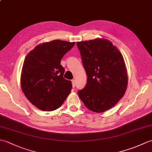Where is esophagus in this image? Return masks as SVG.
<instances>
[{
  "instance_id": "1",
  "label": "esophagus",
  "mask_w": 152,
  "mask_h": 152,
  "mask_svg": "<svg viewBox=\"0 0 152 152\" xmlns=\"http://www.w3.org/2000/svg\"><path fill=\"white\" fill-rule=\"evenodd\" d=\"M72 83L73 88H74V87H75V86H76V82H75V80H72Z\"/></svg>"
}]
</instances>
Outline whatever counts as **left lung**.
Returning <instances> with one entry per match:
<instances>
[{"label":"left lung","instance_id":"obj_1","mask_svg":"<svg viewBox=\"0 0 152 152\" xmlns=\"http://www.w3.org/2000/svg\"><path fill=\"white\" fill-rule=\"evenodd\" d=\"M76 44L88 76L86 86L78 94L90 110L104 112L119 101L127 89L124 57L111 42L104 39L78 42Z\"/></svg>","mask_w":152,"mask_h":152}]
</instances>
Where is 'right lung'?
Returning a JSON list of instances; mask_svg holds the SVG:
<instances>
[{
  "label": "right lung",
  "mask_w": 152,
  "mask_h": 152,
  "mask_svg": "<svg viewBox=\"0 0 152 152\" xmlns=\"http://www.w3.org/2000/svg\"><path fill=\"white\" fill-rule=\"evenodd\" d=\"M74 44L52 40L38 45L25 57L21 74L22 91L38 108L55 110L70 94L72 82L63 78L61 60Z\"/></svg>",
  "instance_id": "1"
}]
</instances>
